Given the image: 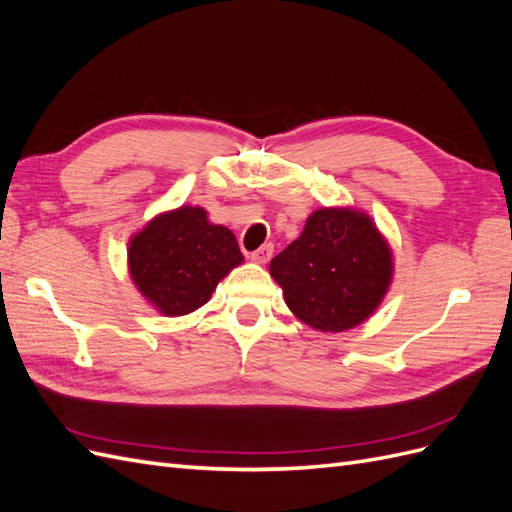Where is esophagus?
<instances>
[{
  "label": "esophagus",
  "mask_w": 512,
  "mask_h": 512,
  "mask_svg": "<svg viewBox=\"0 0 512 512\" xmlns=\"http://www.w3.org/2000/svg\"><path fill=\"white\" fill-rule=\"evenodd\" d=\"M271 256H273V243H265L262 247H258L256 252L250 254V258H252L254 262H260V265H265V262H267Z\"/></svg>",
  "instance_id": "obj_1"
}]
</instances>
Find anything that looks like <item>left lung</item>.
Returning a JSON list of instances; mask_svg holds the SVG:
<instances>
[{"label": "left lung", "instance_id": "8db88e82", "mask_svg": "<svg viewBox=\"0 0 512 512\" xmlns=\"http://www.w3.org/2000/svg\"><path fill=\"white\" fill-rule=\"evenodd\" d=\"M269 271L294 316L318 331L339 333L374 314L389 288L393 258L367 215L320 209Z\"/></svg>", "mask_w": 512, "mask_h": 512}]
</instances>
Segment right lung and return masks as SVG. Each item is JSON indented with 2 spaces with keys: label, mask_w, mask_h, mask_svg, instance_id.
<instances>
[{
  "label": "right lung",
  "mask_w": 512,
  "mask_h": 512,
  "mask_svg": "<svg viewBox=\"0 0 512 512\" xmlns=\"http://www.w3.org/2000/svg\"><path fill=\"white\" fill-rule=\"evenodd\" d=\"M130 273L164 316L190 314L205 305L243 254L224 226L207 222L200 207L160 215L130 241Z\"/></svg>",
  "instance_id": "obj_1"
}]
</instances>
